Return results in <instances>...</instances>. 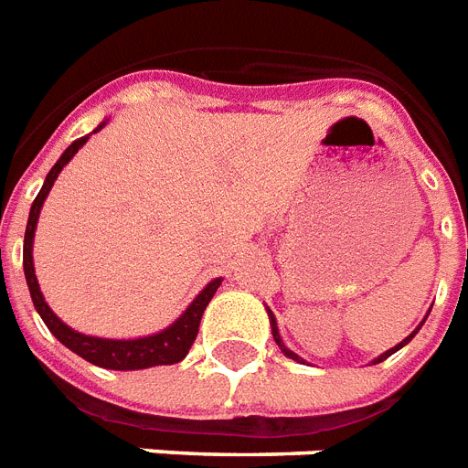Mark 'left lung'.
<instances>
[{"label": "left lung", "mask_w": 468, "mask_h": 468, "mask_svg": "<svg viewBox=\"0 0 468 468\" xmlns=\"http://www.w3.org/2000/svg\"><path fill=\"white\" fill-rule=\"evenodd\" d=\"M265 312H268V319H271V328H272V338H275V343H278V346H280V350H282V353H285V355H287V357H290V360L304 362V357H299V355H297V353H292V350H290V347H287V346H285V343H282V335H280V331H278V321H275V314H272V312H271V309H268V306H265ZM428 314H430V312H428ZM425 319H428V316H425ZM425 319H423V321H420V324H418V326H416V331H413V334H409V335H406V338H403V340H401V343H399V346H394V347H388L387 353H382V355H379V357H375V360H372V365H379V362H384V360H387L388 355H394V353H396V350H401V347H403V346H409V343H410V338H413V335H416V334H418V331H420V326H423V324H425Z\"/></svg>", "instance_id": "obj_1"}]
</instances>
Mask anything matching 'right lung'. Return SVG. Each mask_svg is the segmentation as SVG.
<instances>
[{
    "label": "right lung",
    "instance_id": "right-lung-1",
    "mask_svg": "<svg viewBox=\"0 0 468 468\" xmlns=\"http://www.w3.org/2000/svg\"><path fill=\"white\" fill-rule=\"evenodd\" d=\"M108 118L101 122L99 128L93 133H99L101 128H106ZM89 140V134L74 140L69 147L62 152V156L58 159V164L52 166L50 174L45 176L43 188L36 196L31 205V212H28V224H26V237H24V272L26 282H28V292H31L33 306L36 312L40 314V319L50 334L62 343L65 347H69L72 353H77L80 357H84L86 362H91L96 367L103 369H121V372H130V369H147L156 367V365H176L181 362L186 355H188L190 346L197 335V326H200V319H203L205 306L210 304V299L215 297L217 287L222 285V278L210 280L207 285L197 292V297L186 306V312L169 324L162 331H156L152 335H142V338H99V335L81 334V331H74L72 326H67L65 321L59 319L58 314L52 312L48 302H45L43 292H40L38 278H36V268H33V239H36V227H38V217L43 210V203L48 193H50L52 183L58 181L59 171L65 169L67 164L72 162V156L80 152L81 147Z\"/></svg>",
    "mask_w": 468,
    "mask_h": 468
}]
</instances>
